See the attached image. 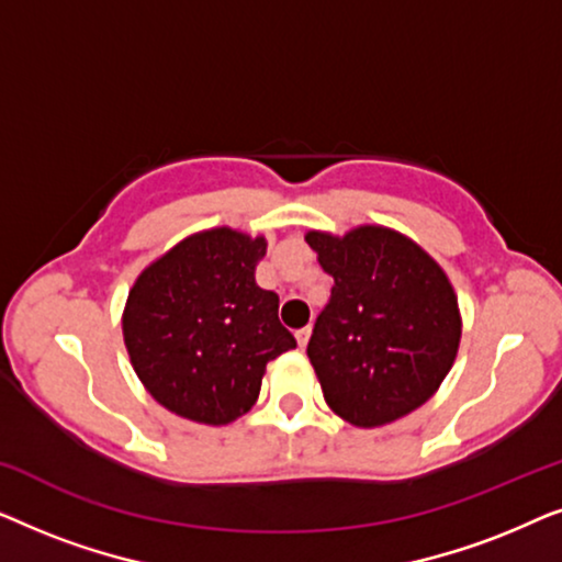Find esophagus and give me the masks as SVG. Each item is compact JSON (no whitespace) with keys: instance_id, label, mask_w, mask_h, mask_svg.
Wrapping results in <instances>:
<instances>
[{"instance_id":"obj_1","label":"esophagus","mask_w":562,"mask_h":562,"mask_svg":"<svg viewBox=\"0 0 562 562\" xmlns=\"http://www.w3.org/2000/svg\"><path fill=\"white\" fill-rule=\"evenodd\" d=\"M310 337H312V327H302V329H296V342H299V348H306V342H310Z\"/></svg>"}]
</instances>
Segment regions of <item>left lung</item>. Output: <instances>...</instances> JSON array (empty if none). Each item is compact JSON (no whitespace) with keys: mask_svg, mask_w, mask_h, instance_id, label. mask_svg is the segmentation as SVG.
<instances>
[{"mask_svg":"<svg viewBox=\"0 0 562 562\" xmlns=\"http://www.w3.org/2000/svg\"><path fill=\"white\" fill-rule=\"evenodd\" d=\"M333 294L306 356L322 394L352 427H383L419 409L456 363L463 319L440 263L383 225L304 235Z\"/></svg>","mask_w":562,"mask_h":562,"instance_id":"left-lung-1","label":"left lung"}]
</instances>
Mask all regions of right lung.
<instances>
[{
  "instance_id": "right-lung-1",
  "label": "right lung",
  "mask_w": 562,
  "mask_h": 562,
  "mask_svg": "<svg viewBox=\"0 0 562 562\" xmlns=\"http://www.w3.org/2000/svg\"><path fill=\"white\" fill-rule=\"evenodd\" d=\"M266 248L263 235L202 229L135 279L122 337L137 379L168 412L229 425L256 404L268 360L296 348L279 294L256 283Z\"/></svg>"
}]
</instances>
